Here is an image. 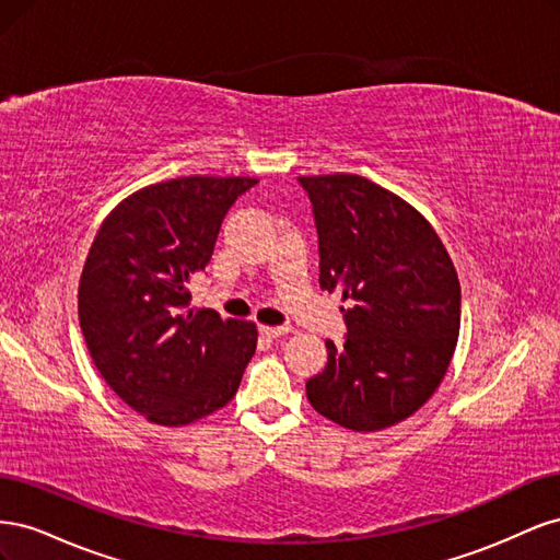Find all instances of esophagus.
<instances>
[{
  "instance_id": "esophagus-1",
  "label": "esophagus",
  "mask_w": 560,
  "mask_h": 560,
  "mask_svg": "<svg viewBox=\"0 0 560 560\" xmlns=\"http://www.w3.org/2000/svg\"><path fill=\"white\" fill-rule=\"evenodd\" d=\"M259 331L266 336V338H280L284 334H290V327H259Z\"/></svg>"
}]
</instances>
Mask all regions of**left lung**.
<instances>
[{
  "mask_svg": "<svg viewBox=\"0 0 560 560\" xmlns=\"http://www.w3.org/2000/svg\"><path fill=\"white\" fill-rule=\"evenodd\" d=\"M319 241V287L341 292L343 346L306 383L313 409L352 432L413 416L444 381L460 334V282L432 224L360 175L299 177Z\"/></svg>",
  "mask_w": 560,
  "mask_h": 560,
  "instance_id": "left-lung-1",
  "label": "left lung"
}]
</instances>
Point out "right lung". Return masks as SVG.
<instances>
[{"instance_id": "add662e5", "label": "right lung", "mask_w": 560, "mask_h": 560, "mask_svg": "<svg viewBox=\"0 0 560 560\" xmlns=\"http://www.w3.org/2000/svg\"><path fill=\"white\" fill-rule=\"evenodd\" d=\"M254 177H177L130 194L100 226L79 280V322L100 376L132 411L182 428L226 406L257 325L189 311L229 208Z\"/></svg>"}]
</instances>
